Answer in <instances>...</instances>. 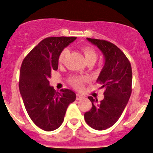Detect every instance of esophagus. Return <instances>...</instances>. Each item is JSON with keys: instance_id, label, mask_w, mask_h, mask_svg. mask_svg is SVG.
<instances>
[{"instance_id": "esophagus-1", "label": "esophagus", "mask_w": 153, "mask_h": 153, "mask_svg": "<svg viewBox=\"0 0 153 153\" xmlns=\"http://www.w3.org/2000/svg\"><path fill=\"white\" fill-rule=\"evenodd\" d=\"M84 99V96L80 94H76V99L77 100H80Z\"/></svg>"}]
</instances>
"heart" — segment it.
Segmentation results:
<instances>
[{
  "mask_svg": "<svg viewBox=\"0 0 153 153\" xmlns=\"http://www.w3.org/2000/svg\"><path fill=\"white\" fill-rule=\"evenodd\" d=\"M82 50L83 52L84 56H85V60H86L87 63L91 62L94 64L96 62V59H97L98 57L96 51L93 47L90 46H82ZM68 53H69V50L68 48L63 49L59 55V62L62 63L64 62L65 59ZM88 78L86 77L80 76V75H72L68 79L69 83L71 84L72 86L77 89L81 88L84 82H86Z\"/></svg>",
  "mask_w": 153,
  "mask_h": 153,
  "instance_id": "b5f03b06",
  "label": "heart"
}]
</instances>
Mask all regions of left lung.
<instances>
[{"mask_svg": "<svg viewBox=\"0 0 153 153\" xmlns=\"http://www.w3.org/2000/svg\"><path fill=\"white\" fill-rule=\"evenodd\" d=\"M102 52L105 64L97 81L104 88V99L100 102L92 96L88 99L92 108L85 112V122L96 130H105L113 126L122 115L131 94L132 71L124 52L106 40L87 38Z\"/></svg>", "mask_w": 153, "mask_h": 153, "instance_id": "left-lung-1", "label": "left lung"}]
</instances>
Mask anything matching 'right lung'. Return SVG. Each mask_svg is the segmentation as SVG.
<instances>
[{"label":"right lung","instance_id":"right-lung-1","mask_svg":"<svg viewBox=\"0 0 153 153\" xmlns=\"http://www.w3.org/2000/svg\"><path fill=\"white\" fill-rule=\"evenodd\" d=\"M75 39H45L26 56L21 66L19 86L26 110L32 122L45 131H53L62 124L67 108L76 99L69 89L56 92L49 82L51 73L58 68L60 52Z\"/></svg>","mask_w":153,"mask_h":153}]
</instances>
